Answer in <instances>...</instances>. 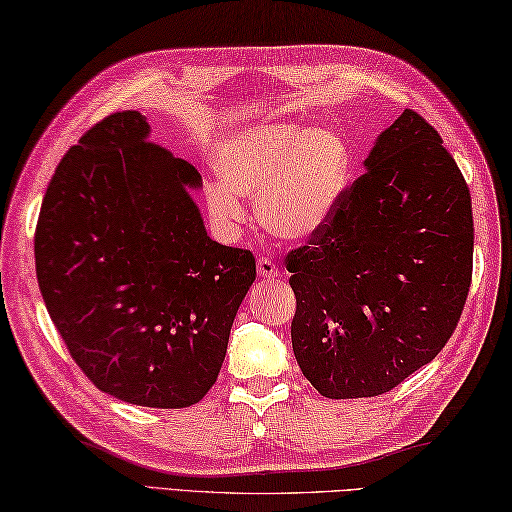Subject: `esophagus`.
<instances>
[{
    "label": "esophagus",
    "mask_w": 512,
    "mask_h": 512,
    "mask_svg": "<svg viewBox=\"0 0 512 512\" xmlns=\"http://www.w3.org/2000/svg\"><path fill=\"white\" fill-rule=\"evenodd\" d=\"M256 269H258V276L260 278H276L278 274H281V272H278V265L269 256L258 258Z\"/></svg>",
    "instance_id": "esophagus-1"
}]
</instances>
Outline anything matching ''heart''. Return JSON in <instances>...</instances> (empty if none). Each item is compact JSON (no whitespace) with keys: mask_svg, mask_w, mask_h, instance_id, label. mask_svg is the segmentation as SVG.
<instances>
[{"mask_svg":"<svg viewBox=\"0 0 512 512\" xmlns=\"http://www.w3.org/2000/svg\"><path fill=\"white\" fill-rule=\"evenodd\" d=\"M216 169L223 185L207 189V202L220 223L245 218L238 194L258 196L260 220L272 234L305 238L339 205L352 156L341 133L332 129L263 124L225 138Z\"/></svg>","mask_w":512,"mask_h":512,"instance_id":"obj_1","label":"heart"}]
</instances>
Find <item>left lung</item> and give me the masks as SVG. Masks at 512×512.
<instances>
[{
    "mask_svg": "<svg viewBox=\"0 0 512 512\" xmlns=\"http://www.w3.org/2000/svg\"><path fill=\"white\" fill-rule=\"evenodd\" d=\"M470 191L428 120L403 111L330 218L285 256L292 347L327 399L379 397L450 341L472 281Z\"/></svg>",
    "mask_w": 512,
    "mask_h": 512,
    "instance_id": "1",
    "label": "left lung"
}]
</instances>
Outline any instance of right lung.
Segmentation results:
<instances>
[{
  "instance_id": "right-lung-1",
  "label": "right lung",
  "mask_w": 512,
  "mask_h": 512,
  "mask_svg": "<svg viewBox=\"0 0 512 512\" xmlns=\"http://www.w3.org/2000/svg\"><path fill=\"white\" fill-rule=\"evenodd\" d=\"M147 133L138 111L111 113L66 151L35 227L37 283L95 388L189 408L223 368L256 258L207 236L187 194L200 173Z\"/></svg>"
}]
</instances>
